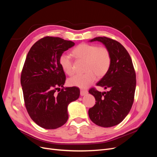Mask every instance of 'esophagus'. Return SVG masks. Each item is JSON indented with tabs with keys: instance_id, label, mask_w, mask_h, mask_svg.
I'll return each mask as SVG.
<instances>
[{
	"instance_id": "1",
	"label": "esophagus",
	"mask_w": 157,
	"mask_h": 157,
	"mask_svg": "<svg viewBox=\"0 0 157 157\" xmlns=\"http://www.w3.org/2000/svg\"><path fill=\"white\" fill-rule=\"evenodd\" d=\"M88 94V92L86 91V90H80V96H85V95Z\"/></svg>"
}]
</instances>
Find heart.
<instances>
[{"label": "heart", "instance_id": "heart-1", "mask_svg": "<svg viewBox=\"0 0 157 157\" xmlns=\"http://www.w3.org/2000/svg\"><path fill=\"white\" fill-rule=\"evenodd\" d=\"M76 59L85 61L84 71L82 75H76L68 80L71 86L86 88L98 78L105 76L110 69L111 54L109 50L104 46L82 43L77 46L72 51ZM61 69L68 75L74 73L73 61L69 56L62 54L59 59Z\"/></svg>", "mask_w": 157, "mask_h": 157}]
</instances>
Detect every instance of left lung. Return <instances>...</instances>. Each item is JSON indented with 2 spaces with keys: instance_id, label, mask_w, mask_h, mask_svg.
<instances>
[{
  "instance_id": "left-lung-1",
  "label": "left lung",
  "mask_w": 157,
  "mask_h": 157,
  "mask_svg": "<svg viewBox=\"0 0 157 157\" xmlns=\"http://www.w3.org/2000/svg\"><path fill=\"white\" fill-rule=\"evenodd\" d=\"M90 41H99L105 45L111 52V64L108 73L96 84L107 92H99L94 88L89 90L96 101L89 109L88 115L98 126H114L124 119L134 103L136 86L134 65L128 51L118 41L105 36Z\"/></svg>"
}]
</instances>
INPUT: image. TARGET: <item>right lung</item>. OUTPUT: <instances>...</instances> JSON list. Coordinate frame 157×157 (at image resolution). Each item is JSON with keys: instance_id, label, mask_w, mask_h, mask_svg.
<instances>
[{"instance_id": "add662e5", "label": "right lung", "mask_w": 157, "mask_h": 157, "mask_svg": "<svg viewBox=\"0 0 157 157\" xmlns=\"http://www.w3.org/2000/svg\"><path fill=\"white\" fill-rule=\"evenodd\" d=\"M74 45L59 37L46 36L36 42L27 55L21 75L25 105L31 119L45 129L65 124L68 105L79 98L78 88L63 87L66 77L59 61Z\"/></svg>"}]
</instances>
